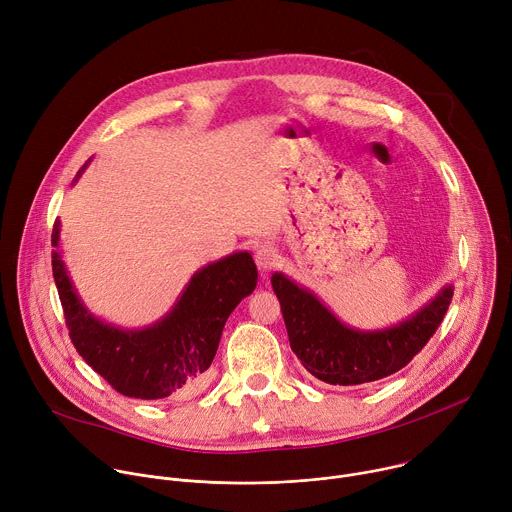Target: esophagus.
Returning a JSON list of instances; mask_svg holds the SVG:
<instances>
[{
	"label": "esophagus",
	"instance_id": "1",
	"mask_svg": "<svg viewBox=\"0 0 512 512\" xmlns=\"http://www.w3.org/2000/svg\"><path fill=\"white\" fill-rule=\"evenodd\" d=\"M277 261H279V255L271 245H261L255 249V263L261 271L273 269L277 265Z\"/></svg>",
	"mask_w": 512,
	"mask_h": 512
}]
</instances>
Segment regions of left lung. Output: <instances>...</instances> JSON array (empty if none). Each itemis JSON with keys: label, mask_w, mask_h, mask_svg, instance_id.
Masks as SVG:
<instances>
[{"label": "left lung", "mask_w": 512, "mask_h": 512, "mask_svg": "<svg viewBox=\"0 0 512 512\" xmlns=\"http://www.w3.org/2000/svg\"><path fill=\"white\" fill-rule=\"evenodd\" d=\"M271 285L281 304L289 346L306 371L330 385H362L401 371L444 322L454 287L407 322L379 332H358L340 324L312 294L281 273Z\"/></svg>", "instance_id": "obj_1"}]
</instances>
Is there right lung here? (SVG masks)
<instances>
[{
  "label": "right lung",
  "instance_id": "right-lung-1",
  "mask_svg": "<svg viewBox=\"0 0 512 512\" xmlns=\"http://www.w3.org/2000/svg\"><path fill=\"white\" fill-rule=\"evenodd\" d=\"M58 231L60 223H54V247ZM52 275L77 352L117 393L143 401L186 395L200 387L227 318L257 285L253 257L233 253L200 269L162 322L125 332L95 320L83 308L56 251Z\"/></svg>",
  "mask_w": 512,
  "mask_h": 512
}]
</instances>
